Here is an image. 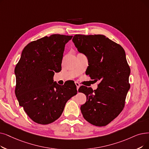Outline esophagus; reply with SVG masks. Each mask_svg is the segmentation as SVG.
Listing matches in <instances>:
<instances>
[{
    "label": "esophagus",
    "mask_w": 149,
    "mask_h": 149,
    "mask_svg": "<svg viewBox=\"0 0 149 149\" xmlns=\"http://www.w3.org/2000/svg\"><path fill=\"white\" fill-rule=\"evenodd\" d=\"M75 85H76V86H77V89L78 90V89H79V88H80V83H78V82H77V81H75Z\"/></svg>",
    "instance_id": "1"
}]
</instances>
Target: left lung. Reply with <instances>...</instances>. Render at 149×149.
<instances>
[{"label": "left lung", "mask_w": 149, "mask_h": 149, "mask_svg": "<svg viewBox=\"0 0 149 149\" xmlns=\"http://www.w3.org/2000/svg\"><path fill=\"white\" fill-rule=\"evenodd\" d=\"M72 41L79 52L88 58V75L94 81H100L95 90L85 86L79 89V93L86 96V103L80 107L81 112L90 124L105 126L124 109L130 88V69L125 50L102 35H75Z\"/></svg>", "instance_id": "obj_1"}]
</instances>
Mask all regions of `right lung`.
Returning a JSON list of instances; mask_svg holds the SVG:
<instances>
[{"instance_id": "obj_1", "label": "right lung", "mask_w": 149, "mask_h": 149, "mask_svg": "<svg viewBox=\"0 0 149 149\" xmlns=\"http://www.w3.org/2000/svg\"><path fill=\"white\" fill-rule=\"evenodd\" d=\"M72 36L54 34L28 44L15 73V94L29 118L46 125L58 119L66 102L77 93L75 83L61 86L54 81L61 70L64 47Z\"/></svg>"}]
</instances>
